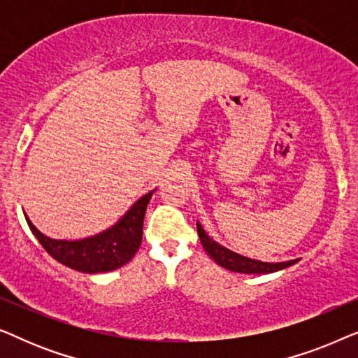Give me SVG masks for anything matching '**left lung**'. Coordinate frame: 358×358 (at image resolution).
<instances>
[{
	"mask_svg": "<svg viewBox=\"0 0 358 358\" xmlns=\"http://www.w3.org/2000/svg\"><path fill=\"white\" fill-rule=\"evenodd\" d=\"M197 233H199L200 243H202V246L205 248V251H207L208 256L212 257L218 266L228 268V271L239 272V273H271V272L282 271V268L285 267H290L296 262V259L295 261L277 262V264L254 261V259L244 257L241 254L229 251V249L223 248L222 244L215 243L213 239L208 238V234L203 231L202 224L200 223H197Z\"/></svg>",
	"mask_w": 358,
	"mask_h": 358,
	"instance_id": "8db88e82",
	"label": "left lung"
}]
</instances>
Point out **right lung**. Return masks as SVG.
<instances>
[{"mask_svg": "<svg viewBox=\"0 0 358 358\" xmlns=\"http://www.w3.org/2000/svg\"><path fill=\"white\" fill-rule=\"evenodd\" d=\"M153 192L155 190H151L135 202L114 227L80 241L48 238L38 231L27 217L26 220L42 248L63 266L85 273L110 272L130 262L138 251L143 238V218Z\"/></svg>", "mask_w": 358, "mask_h": 358, "instance_id": "obj_1", "label": "right lung"}]
</instances>
